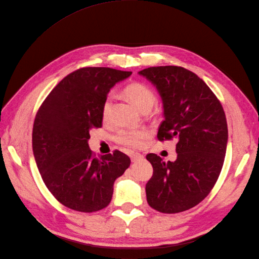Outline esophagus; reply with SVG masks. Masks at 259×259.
Segmentation results:
<instances>
[{"mask_svg": "<svg viewBox=\"0 0 259 259\" xmlns=\"http://www.w3.org/2000/svg\"><path fill=\"white\" fill-rule=\"evenodd\" d=\"M131 160H132V162H137V161H140V160H143L144 159V155L143 154H140V153H138V152H134V153H131Z\"/></svg>", "mask_w": 259, "mask_h": 259, "instance_id": "34e87169", "label": "esophagus"}]
</instances>
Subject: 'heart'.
<instances>
[{
  "label": "heart",
  "instance_id": "1",
  "mask_svg": "<svg viewBox=\"0 0 259 259\" xmlns=\"http://www.w3.org/2000/svg\"><path fill=\"white\" fill-rule=\"evenodd\" d=\"M134 105L140 110H150L151 107L155 103V93L150 86L143 82H133L127 84L123 90ZM112 109V97L107 96L101 107V116L103 120L107 121L110 119ZM150 134L147 128H122L116 133L115 140L116 143L123 145L127 148H140L143 147L145 139Z\"/></svg>",
  "mask_w": 259,
  "mask_h": 259
}]
</instances>
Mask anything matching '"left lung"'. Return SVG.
I'll return each instance as SVG.
<instances>
[{
  "instance_id": "8db88e82",
  "label": "left lung",
  "mask_w": 259,
  "mask_h": 259,
  "mask_svg": "<svg viewBox=\"0 0 259 259\" xmlns=\"http://www.w3.org/2000/svg\"><path fill=\"white\" fill-rule=\"evenodd\" d=\"M162 98L164 121L158 139H177V159L164 162L147 154L153 175L147 202L161 213H180L198 205L216 184L226 155L228 126L221 101L200 77L183 67H150L138 72Z\"/></svg>"
}]
</instances>
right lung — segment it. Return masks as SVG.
I'll use <instances>...</instances> for the list:
<instances>
[{"instance_id": "add662e5", "label": "right lung", "mask_w": 259, "mask_h": 259, "mask_svg": "<svg viewBox=\"0 0 259 259\" xmlns=\"http://www.w3.org/2000/svg\"><path fill=\"white\" fill-rule=\"evenodd\" d=\"M131 71L86 67L68 74L49 94L35 115L32 149L48 189L62 205L93 213L105 208L113 184L131 159L115 150L96 158L90 131L101 127V107L109 91Z\"/></svg>"}]
</instances>
